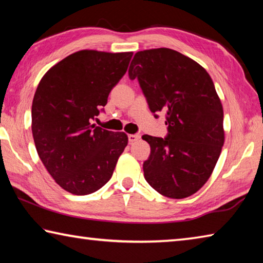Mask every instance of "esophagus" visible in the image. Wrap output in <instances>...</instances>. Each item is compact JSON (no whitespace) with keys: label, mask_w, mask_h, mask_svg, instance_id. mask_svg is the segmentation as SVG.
Listing matches in <instances>:
<instances>
[{"label":"esophagus","mask_w":263,"mask_h":263,"mask_svg":"<svg viewBox=\"0 0 263 263\" xmlns=\"http://www.w3.org/2000/svg\"><path fill=\"white\" fill-rule=\"evenodd\" d=\"M140 137H141V136L139 135V133H136V135H128V136H127L128 141H130V142H135V141H137V140H139Z\"/></svg>","instance_id":"obj_1"}]
</instances>
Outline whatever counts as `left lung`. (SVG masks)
Returning <instances> with one entry per match:
<instances>
[{
    "mask_svg": "<svg viewBox=\"0 0 263 263\" xmlns=\"http://www.w3.org/2000/svg\"><path fill=\"white\" fill-rule=\"evenodd\" d=\"M154 117L166 115L167 136H142L151 146L142 164L147 183L169 198L195 194L209 180L224 145V112L210 75L171 48L137 52L128 68Z\"/></svg>",
    "mask_w": 263,
    "mask_h": 263,
    "instance_id": "obj_1",
    "label": "left lung"
}]
</instances>
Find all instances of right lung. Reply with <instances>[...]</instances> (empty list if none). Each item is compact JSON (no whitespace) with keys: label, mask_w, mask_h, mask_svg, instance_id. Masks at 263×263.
Instances as JSON below:
<instances>
[{"label":"right lung","mask_w":263,"mask_h":263,"mask_svg":"<svg viewBox=\"0 0 263 263\" xmlns=\"http://www.w3.org/2000/svg\"><path fill=\"white\" fill-rule=\"evenodd\" d=\"M132 52H75L44 75L33 97L32 135L44 166L62 189L88 195L112 176L127 145L124 132L91 122L126 73Z\"/></svg>","instance_id":"obj_1"}]
</instances>
